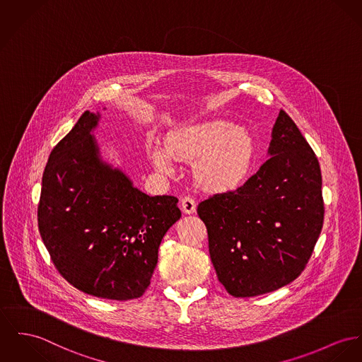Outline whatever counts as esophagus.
Masks as SVG:
<instances>
[{
	"mask_svg": "<svg viewBox=\"0 0 362 362\" xmlns=\"http://www.w3.org/2000/svg\"><path fill=\"white\" fill-rule=\"evenodd\" d=\"M180 206H182V211H183L185 214H187V215H192V214H194L195 211H197L195 199L193 197H190V195H187V197H185V198L182 199Z\"/></svg>",
	"mask_w": 362,
	"mask_h": 362,
	"instance_id": "34e87169",
	"label": "esophagus"
}]
</instances>
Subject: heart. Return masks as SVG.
Instances as JSON below:
<instances>
[{
    "mask_svg": "<svg viewBox=\"0 0 362 362\" xmlns=\"http://www.w3.org/2000/svg\"><path fill=\"white\" fill-rule=\"evenodd\" d=\"M153 165L169 172L173 160L193 163L197 183L209 192H231L248 179L256 146L250 132L224 119L183 125L148 150Z\"/></svg>",
    "mask_w": 362,
    "mask_h": 362,
    "instance_id": "b5f03b06",
    "label": "heart"
}]
</instances>
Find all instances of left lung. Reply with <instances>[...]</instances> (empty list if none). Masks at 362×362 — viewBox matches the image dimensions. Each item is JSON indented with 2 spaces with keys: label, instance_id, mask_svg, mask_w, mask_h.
Returning <instances> with one entry per match:
<instances>
[{
  "label": "left lung",
  "instance_id": "left-lung-1",
  "mask_svg": "<svg viewBox=\"0 0 362 362\" xmlns=\"http://www.w3.org/2000/svg\"><path fill=\"white\" fill-rule=\"evenodd\" d=\"M270 157L237 190L198 205L218 279L235 298L273 292L305 270L324 222L318 160L281 110Z\"/></svg>",
  "mask_w": 362,
  "mask_h": 362
}]
</instances>
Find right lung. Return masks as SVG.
Masks as SVG:
<instances>
[{
    "mask_svg": "<svg viewBox=\"0 0 362 362\" xmlns=\"http://www.w3.org/2000/svg\"><path fill=\"white\" fill-rule=\"evenodd\" d=\"M85 112L60 140L42 175L38 228L59 273L88 295L140 298L169 227L182 216L173 195H150L100 154Z\"/></svg>",
    "mask_w": 362,
    "mask_h": 362,
    "instance_id": "right-lung-1",
    "label": "right lung"
}]
</instances>
